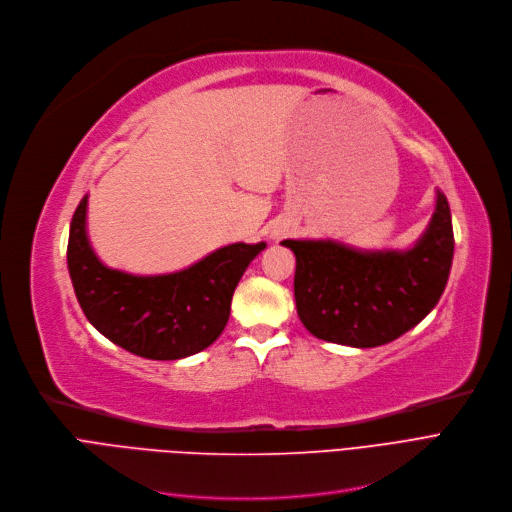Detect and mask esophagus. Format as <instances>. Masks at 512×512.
<instances>
[{"label":"esophagus","instance_id":"34e87169","mask_svg":"<svg viewBox=\"0 0 512 512\" xmlns=\"http://www.w3.org/2000/svg\"><path fill=\"white\" fill-rule=\"evenodd\" d=\"M285 233H287L285 227H275V229L271 231V237H273V239H279V237H283Z\"/></svg>","mask_w":512,"mask_h":512}]
</instances>
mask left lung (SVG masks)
<instances>
[{
  "instance_id": "left-lung-1",
  "label": "left lung",
  "mask_w": 512,
  "mask_h": 512,
  "mask_svg": "<svg viewBox=\"0 0 512 512\" xmlns=\"http://www.w3.org/2000/svg\"><path fill=\"white\" fill-rule=\"evenodd\" d=\"M296 254L302 325L319 339L377 348L417 327L440 302L454 256L450 206L435 191L423 235L406 250H360L333 239H283Z\"/></svg>"
}]
</instances>
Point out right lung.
Returning a JSON list of instances; mask_svg holds the SVG:
<instances>
[{"label": "right lung", "instance_id": "add662e5", "mask_svg": "<svg viewBox=\"0 0 512 512\" xmlns=\"http://www.w3.org/2000/svg\"><path fill=\"white\" fill-rule=\"evenodd\" d=\"M87 200L68 235V273L87 321L112 344L150 360L198 354L223 333L233 291L266 243H231L166 275H131L106 266L87 235Z\"/></svg>", "mask_w": 512, "mask_h": 512}]
</instances>
